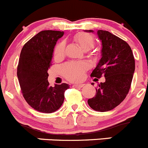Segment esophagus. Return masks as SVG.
Wrapping results in <instances>:
<instances>
[{
    "mask_svg": "<svg viewBox=\"0 0 148 148\" xmlns=\"http://www.w3.org/2000/svg\"><path fill=\"white\" fill-rule=\"evenodd\" d=\"M73 87H75V88H82V87H83V86H84V84H83V83H79V84H74L73 86Z\"/></svg>",
    "mask_w": 148,
    "mask_h": 148,
    "instance_id": "obj_1",
    "label": "esophagus"
}]
</instances>
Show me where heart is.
Instances as JSON below:
<instances>
[{
  "label": "heart",
  "mask_w": 148,
  "mask_h": 148,
  "mask_svg": "<svg viewBox=\"0 0 148 148\" xmlns=\"http://www.w3.org/2000/svg\"><path fill=\"white\" fill-rule=\"evenodd\" d=\"M74 39L79 44L80 47L85 51L92 49L95 46V39L92 35L87 33H79L75 36ZM65 42L60 41L58 42L54 49V57L55 59H60L65 54ZM87 68L86 64L81 62H69L62 66V71L64 75L71 81H77L80 80L83 73Z\"/></svg>",
  "instance_id": "heart-1"
}]
</instances>
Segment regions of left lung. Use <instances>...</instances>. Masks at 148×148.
Returning a JSON list of instances; mask_svg holds the SVG:
<instances>
[{"label": "left lung", "instance_id": "left-lung-1", "mask_svg": "<svg viewBox=\"0 0 148 148\" xmlns=\"http://www.w3.org/2000/svg\"><path fill=\"white\" fill-rule=\"evenodd\" d=\"M97 35L102 44L101 58L90 76H104L106 80L99 84L96 96L89 99L88 103L93 110L104 112L114 109L126 98L135 63L131 47L125 41L107 31L98 30Z\"/></svg>", "mask_w": 148, "mask_h": 148}]
</instances>
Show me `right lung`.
I'll list each match as a JSON object with an SVG mask.
<instances>
[{"label": "right lung", "mask_w": 148, "mask_h": 148, "mask_svg": "<svg viewBox=\"0 0 148 148\" xmlns=\"http://www.w3.org/2000/svg\"><path fill=\"white\" fill-rule=\"evenodd\" d=\"M63 32L45 30L29 39L20 54L17 76L23 96L29 106L42 113H52L60 108L69 85L49 86L48 69L56 42Z\"/></svg>", "instance_id": "obj_1"}]
</instances>
